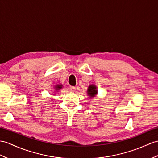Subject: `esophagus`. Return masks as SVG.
Returning <instances> with one entry per match:
<instances>
[{"label":"esophagus","mask_w":158,"mask_h":158,"mask_svg":"<svg viewBox=\"0 0 158 158\" xmlns=\"http://www.w3.org/2000/svg\"><path fill=\"white\" fill-rule=\"evenodd\" d=\"M69 89H70V92H74L75 90H76V87H74V86H70V88H69Z\"/></svg>","instance_id":"obj_1"}]
</instances>
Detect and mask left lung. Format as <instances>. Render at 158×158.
Here are the masks:
<instances>
[{
    "label": "left lung",
    "instance_id": "1",
    "mask_svg": "<svg viewBox=\"0 0 158 158\" xmlns=\"http://www.w3.org/2000/svg\"><path fill=\"white\" fill-rule=\"evenodd\" d=\"M87 94L90 98H93V97H97V95L98 94L97 86L94 85V84H90V85H89V86L88 87Z\"/></svg>",
    "mask_w": 158,
    "mask_h": 158
}]
</instances>
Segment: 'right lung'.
Wrapping results in <instances>:
<instances>
[{"instance_id": "obj_1", "label": "right lung", "mask_w": 158, "mask_h": 158, "mask_svg": "<svg viewBox=\"0 0 158 158\" xmlns=\"http://www.w3.org/2000/svg\"><path fill=\"white\" fill-rule=\"evenodd\" d=\"M62 88H63V85L61 84H57L56 85H54V87H53V88H54V92H58Z\"/></svg>"}]
</instances>
